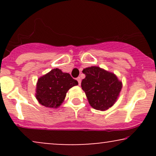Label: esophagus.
Here are the masks:
<instances>
[{
    "instance_id": "esophagus-1",
    "label": "esophagus",
    "mask_w": 156,
    "mask_h": 156,
    "mask_svg": "<svg viewBox=\"0 0 156 156\" xmlns=\"http://www.w3.org/2000/svg\"><path fill=\"white\" fill-rule=\"evenodd\" d=\"M76 80H78V84H79V85H80V83H81V79H80V77H78V78H76Z\"/></svg>"
}]
</instances>
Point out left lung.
Instances as JSON below:
<instances>
[{"label": "left lung", "instance_id": "1", "mask_svg": "<svg viewBox=\"0 0 156 156\" xmlns=\"http://www.w3.org/2000/svg\"><path fill=\"white\" fill-rule=\"evenodd\" d=\"M81 87L89 105L99 111L108 110L117 101L122 83L114 73L97 66L85 68Z\"/></svg>", "mask_w": 156, "mask_h": 156}]
</instances>
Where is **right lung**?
Wrapping results in <instances>:
<instances>
[{"instance_id": "right-lung-1", "label": "right lung", "mask_w": 156, "mask_h": 156, "mask_svg": "<svg viewBox=\"0 0 156 156\" xmlns=\"http://www.w3.org/2000/svg\"><path fill=\"white\" fill-rule=\"evenodd\" d=\"M78 84L69 73L55 68L38 78L36 98L44 106L57 108L64 102L68 90Z\"/></svg>"}]
</instances>
